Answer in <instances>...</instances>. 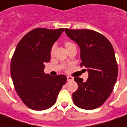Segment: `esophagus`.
<instances>
[{
  "label": "esophagus",
  "mask_w": 127,
  "mask_h": 127,
  "mask_svg": "<svg viewBox=\"0 0 127 127\" xmlns=\"http://www.w3.org/2000/svg\"><path fill=\"white\" fill-rule=\"evenodd\" d=\"M67 81H72V80H74V78L72 77V76H67Z\"/></svg>",
  "instance_id": "1"
}]
</instances>
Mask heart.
<instances>
[{
	"label": "heart",
	"instance_id": "heart-1",
	"mask_svg": "<svg viewBox=\"0 0 127 127\" xmlns=\"http://www.w3.org/2000/svg\"><path fill=\"white\" fill-rule=\"evenodd\" d=\"M72 44V43L67 42H66L65 45H66V46H67V45H69V44ZM56 48H57V44H54L53 45V47H51V54L53 55V53H54L55 51V49H56Z\"/></svg>",
	"mask_w": 127,
	"mask_h": 127
}]
</instances>
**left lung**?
Here are the masks:
<instances>
[{"label":"left lung","instance_id":"left-lung-1","mask_svg":"<svg viewBox=\"0 0 127 127\" xmlns=\"http://www.w3.org/2000/svg\"><path fill=\"white\" fill-rule=\"evenodd\" d=\"M70 38L80 49V66L87 68V81L75 77L78 88L72 94L77 107L93 110L100 107L110 95L118 76V65L114 50L103 35L92 30L65 28Z\"/></svg>","mask_w":127,"mask_h":127}]
</instances>
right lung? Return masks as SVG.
Returning a JSON list of instances; mask_svg holds the SVG:
<instances>
[{
    "instance_id": "obj_1",
    "label": "right lung",
    "mask_w": 127,
    "mask_h": 127,
    "mask_svg": "<svg viewBox=\"0 0 127 127\" xmlns=\"http://www.w3.org/2000/svg\"><path fill=\"white\" fill-rule=\"evenodd\" d=\"M64 31V28L32 30L21 39L13 55L11 75L15 91L25 105L34 110H44L54 105L66 83L65 75L44 72L53 44Z\"/></svg>"
}]
</instances>
